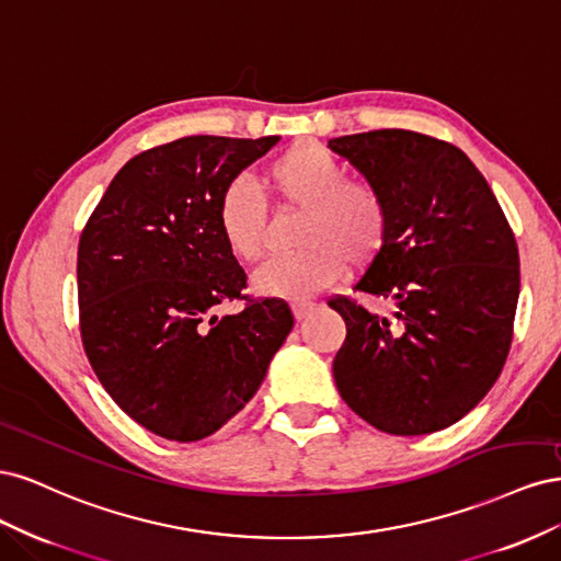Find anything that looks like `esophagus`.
<instances>
[{"instance_id":"1","label":"esophagus","mask_w":561,"mask_h":561,"mask_svg":"<svg viewBox=\"0 0 561 561\" xmlns=\"http://www.w3.org/2000/svg\"><path fill=\"white\" fill-rule=\"evenodd\" d=\"M318 309V304L316 301H293V313H295V318L297 320H304L307 318L311 311H316Z\"/></svg>"}]
</instances>
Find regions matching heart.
Instances as JSON below:
<instances>
[{
	"mask_svg": "<svg viewBox=\"0 0 561 561\" xmlns=\"http://www.w3.org/2000/svg\"><path fill=\"white\" fill-rule=\"evenodd\" d=\"M262 180L283 206L301 208L299 250L268 260L252 276L264 297L304 299L325 290L344 262L363 268L388 241V201L375 182L346 175L344 163L316 142H297L271 159ZM219 239L239 262H257L266 243V208L254 186L236 178L215 201Z\"/></svg>",
	"mask_w": 561,
	"mask_h": 561,
	"instance_id": "1",
	"label": "heart"
}]
</instances>
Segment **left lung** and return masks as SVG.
Instances as JSON below:
<instances>
[{"mask_svg": "<svg viewBox=\"0 0 561 561\" xmlns=\"http://www.w3.org/2000/svg\"><path fill=\"white\" fill-rule=\"evenodd\" d=\"M328 147L388 201V241L353 297L332 371L351 410L390 435H428L463 419L507 360L519 299L515 233L478 168L451 142L383 128Z\"/></svg>", "mask_w": 561, "mask_h": 561, "instance_id": "obj_1", "label": "left lung"}]
</instances>
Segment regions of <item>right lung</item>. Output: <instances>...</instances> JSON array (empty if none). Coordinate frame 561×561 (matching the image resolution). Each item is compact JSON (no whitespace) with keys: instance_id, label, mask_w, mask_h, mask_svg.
<instances>
[{"instance_id":"obj_1","label":"right lung","mask_w":561,"mask_h":561,"mask_svg":"<svg viewBox=\"0 0 561 561\" xmlns=\"http://www.w3.org/2000/svg\"><path fill=\"white\" fill-rule=\"evenodd\" d=\"M278 142L192 135L114 175L81 231L79 332L112 400L149 433L196 443L257 393L295 325L287 301L252 297L215 227L225 184ZM229 300L244 309L219 319Z\"/></svg>"}]
</instances>
